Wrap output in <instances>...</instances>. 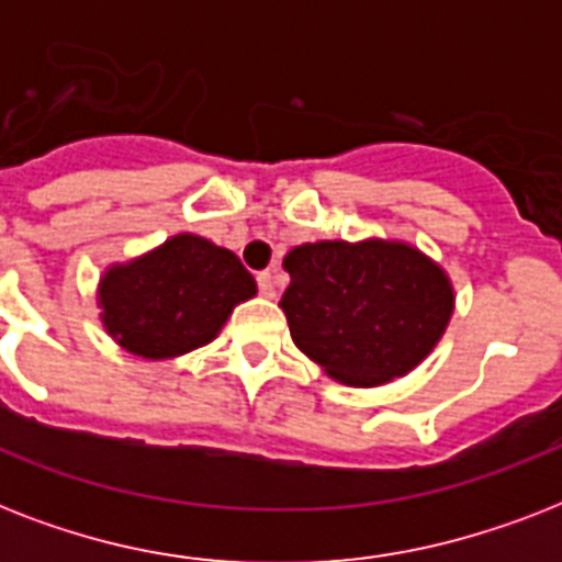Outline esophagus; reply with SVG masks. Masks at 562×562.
<instances>
[{"label":"esophagus","instance_id":"esophagus-1","mask_svg":"<svg viewBox=\"0 0 562 562\" xmlns=\"http://www.w3.org/2000/svg\"><path fill=\"white\" fill-rule=\"evenodd\" d=\"M256 282H259V291H262L265 297H273V277H271V271H259V273H256Z\"/></svg>","mask_w":562,"mask_h":562}]
</instances>
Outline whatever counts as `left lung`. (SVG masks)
<instances>
[{
  "label": "left lung",
  "instance_id": "obj_1",
  "mask_svg": "<svg viewBox=\"0 0 562 562\" xmlns=\"http://www.w3.org/2000/svg\"><path fill=\"white\" fill-rule=\"evenodd\" d=\"M282 268L280 306L291 338L344 384L373 387L414 370L440 341L454 308L449 277L402 241H315Z\"/></svg>",
  "mask_w": 562,
  "mask_h": 562
}]
</instances>
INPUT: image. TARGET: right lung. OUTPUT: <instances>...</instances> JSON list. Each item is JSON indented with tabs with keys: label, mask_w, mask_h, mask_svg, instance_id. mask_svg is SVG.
<instances>
[{
	"label": "right lung",
	"mask_w": 562,
	"mask_h": 562,
	"mask_svg": "<svg viewBox=\"0 0 562 562\" xmlns=\"http://www.w3.org/2000/svg\"><path fill=\"white\" fill-rule=\"evenodd\" d=\"M256 280L233 250L192 233L113 265L99 285L101 321L127 352L175 359L210 344Z\"/></svg>",
	"instance_id": "obj_1"
}]
</instances>
